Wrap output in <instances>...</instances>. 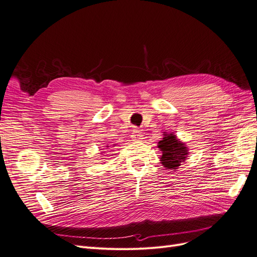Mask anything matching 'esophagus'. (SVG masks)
<instances>
[{
  "instance_id": "obj_1",
  "label": "esophagus",
  "mask_w": 257,
  "mask_h": 257,
  "mask_svg": "<svg viewBox=\"0 0 257 257\" xmlns=\"http://www.w3.org/2000/svg\"><path fill=\"white\" fill-rule=\"evenodd\" d=\"M131 138H132L133 142H139V141L143 140V135H142V132L138 128H135V129L132 130Z\"/></svg>"
}]
</instances>
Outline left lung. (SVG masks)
I'll return each instance as SVG.
<instances>
[{"label": "left lung", "instance_id": "1", "mask_svg": "<svg viewBox=\"0 0 257 257\" xmlns=\"http://www.w3.org/2000/svg\"><path fill=\"white\" fill-rule=\"evenodd\" d=\"M164 138L159 142L158 147L162 151L161 163L166 169L176 171L185 163L189 155L187 145L173 133L164 132Z\"/></svg>", "mask_w": 257, "mask_h": 257}]
</instances>
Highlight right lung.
<instances>
[{"instance_id":"add662e5","label":"right lung","mask_w":257,"mask_h":257,"mask_svg":"<svg viewBox=\"0 0 257 257\" xmlns=\"http://www.w3.org/2000/svg\"><path fill=\"white\" fill-rule=\"evenodd\" d=\"M106 147H109V146H106Z\"/></svg>"}]
</instances>
